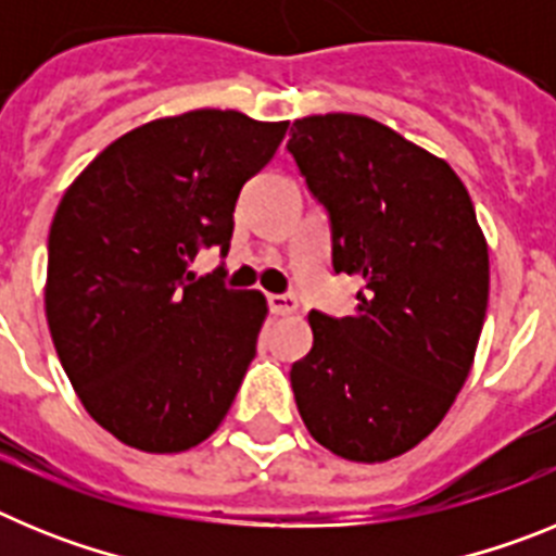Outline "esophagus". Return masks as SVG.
<instances>
[{"label":"esophagus","instance_id":"34e87169","mask_svg":"<svg viewBox=\"0 0 556 556\" xmlns=\"http://www.w3.org/2000/svg\"><path fill=\"white\" fill-rule=\"evenodd\" d=\"M269 312L273 314H281V317H287V314H294L298 312V298L294 294H269Z\"/></svg>","mask_w":556,"mask_h":556}]
</instances>
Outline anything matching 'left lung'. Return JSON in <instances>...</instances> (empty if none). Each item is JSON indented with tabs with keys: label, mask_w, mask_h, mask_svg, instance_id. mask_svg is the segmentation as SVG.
Returning <instances> with one entry per match:
<instances>
[{
	"label": "left lung",
	"mask_w": 556,
	"mask_h": 556,
	"mask_svg": "<svg viewBox=\"0 0 556 556\" xmlns=\"http://www.w3.org/2000/svg\"><path fill=\"white\" fill-rule=\"evenodd\" d=\"M287 150L331 219L351 317L312 312L292 390L308 434L351 462L406 454L448 415L473 365L490 255L454 169L370 116L294 119Z\"/></svg>",
	"instance_id": "obj_1"
}]
</instances>
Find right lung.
<instances>
[{
    "label": "right lung",
    "mask_w": 556,
    "mask_h": 556,
    "mask_svg": "<svg viewBox=\"0 0 556 556\" xmlns=\"http://www.w3.org/2000/svg\"><path fill=\"white\" fill-rule=\"evenodd\" d=\"M287 127L214 108L164 116L108 144L63 194L49 333L80 404L119 443L178 454L228 415L267 301L189 264L214 244L228 253L236 198Z\"/></svg>",
    "instance_id": "right-lung-1"
}]
</instances>
